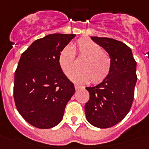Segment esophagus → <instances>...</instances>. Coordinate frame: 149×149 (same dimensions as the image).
Here are the masks:
<instances>
[{"instance_id": "esophagus-1", "label": "esophagus", "mask_w": 149, "mask_h": 149, "mask_svg": "<svg viewBox=\"0 0 149 149\" xmlns=\"http://www.w3.org/2000/svg\"><path fill=\"white\" fill-rule=\"evenodd\" d=\"M74 86H75V89H76V90H79V88H81V87H82L81 86H79V85H77V84H75Z\"/></svg>"}]
</instances>
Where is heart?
<instances>
[{"label":"heart","mask_w":149,"mask_h":149,"mask_svg":"<svg viewBox=\"0 0 149 149\" xmlns=\"http://www.w3.org/2000/svg\"><path fill=\"white\" fill-rule=\"evenodd\" d=\"M72 48L65 46L58 55L59 67L65 76L75 70V56L84 58L80 71L73 72L70 79L76 83L99 84L106 79L111 68V58L97 43L89 38H79Z\"/></svg>","instance_id":"obj_1"}]
</instances>
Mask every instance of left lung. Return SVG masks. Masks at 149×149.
Returning a JSON list of instances; mask_svg holds the SVG:
<instances>
[{
    "mask_svg": "<svg viewBox=\"0 0 149 149\" xmlns=\"http://www.w3.org/2000/svg\"><path fill=\"white\" fill-rule=\"evenodd\" d=\"M91 38L111 56V68L102 83L86 87L90 99L85 104V113L90 124L107 128L122 120L132 107L137 82L136 62L125 43L104 37Z\"/></svg>",
    "mask_w": 149,
    "mask_h": 149,
    "instance_id": "8db88e82",
    "label": "left lung"
}]
</instances>
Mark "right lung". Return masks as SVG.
<instances>
[{"label": "right lung", "instance_id": "right-lung-1", "mask_svg": "<svg viewBox=\"0 0 149 149\" xmlns=\"http://www.w3.org/2000/svg\"><path fill=\"white\" fill-rule=\"evenodd\" d=\"M76 35L51 34L22 54L15 72L14 99L22 117L38 128L55 127L63 118L74 85L59 67L58 55Z\"/></svg>", "mask_w": 149, "mask_h": 149}]
</instances>
